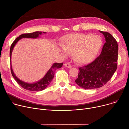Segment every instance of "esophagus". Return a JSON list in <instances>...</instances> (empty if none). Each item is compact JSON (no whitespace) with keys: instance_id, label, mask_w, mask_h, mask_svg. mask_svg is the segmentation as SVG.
<instances>
[{"instance_id":"obj_1","label":"esophagus","mask_w":129,"mask_h":129,"mask_svg":"<svg viewBox=\"0 0 129 129\" xmlns=\"http://www.w3.org/2000/svg\"><path fill=\"white\" fill-rule=\"evenodd\" d=\"M64 66L66 67H67V68H71L72 67V65L69 63H66L64 64Z\"/></svg>"}]
</instances>
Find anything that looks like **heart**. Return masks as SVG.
Listing matches in <instances>:
<instances>
[{
  "instance_id": "b5f03b06",
  "label": "heart",
  "mask_w": 129,
  "mask_h": 129,
  "mask_svg": "<svg viewBox=\"0 0 129 129\" xmlns=\"http://www.w3.org/2000/svg\"><path fill=\"white\" fill-rule=\"evenodd\" d=\"M102 40L100 37L90 34L76 33L65 36L61 43L63 49L68 53H73V58L79 64L91 62L98 53Z\"/></svg>"
}]
</instances>
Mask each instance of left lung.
<instances>
[{"mask_svg":"<svg viewBox=\"0 0 129 129\" xmlns=\"http://www.w3.org/2000/svg\"><path fill=\"white\" fill-rule=\"evenodd\" d=\"M105 38L100 55L93 62L79 68L76 83L84 89H94L103 87L109 81L117 69L118 45L110 33L99 31Z\"/></svg>","mask_w":129,"mask_h":129,"instance_id":"8db88e82","label":"left lung"}]
</instances>
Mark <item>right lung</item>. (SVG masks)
Segmentation results:
<instances>
[{
    "label": "right lung",
    "instance_id": "add662e5",
    "mask_svg": "<svg viewBox=\"0 0 129 129\" xmlns=\"http://www.w3.org/2000/svg\"><path fill=\"white\" fill-rule=\"evenodd\" d=\"M43 33H45L46 32H43ZM42 34V32L36 31V32L30 33L22 34V35L19 36V37L17 38L14 41H13V42L12 43L11 47H10V60H11V54H12V52L13 47H14L15 45H16V44L17 43V42L19 40H20L22 38L36 39V38H38L39 37V36L41 35ZM10 62H11V61H10ZM63 63H54L53 64V65L52 66V67L50 68V69L48 71V72H47L46 75L44 76V77L42 79H41L40 81H39V82L35 83H33V84L27 83L23 82V81H22L21 80H20L15 75L14 73H13L11 63H10V69H11V72L12 76L13 77V78H15L16 82L18 83V84L20 86H21L22 88H23L24 89H26L28 90L39 91H41L42 90H44L45 88L50 84L52 80L53 79V78L54 76V74H55V71L57 69L62 67V66H63Z\"/></svg>",
    "mask_w": 129,
    "mask_h": 129
}]
</instances>
